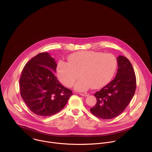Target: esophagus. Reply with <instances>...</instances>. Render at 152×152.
Returning <instances> with one entry per match:
<instances>
[{
  "instance_id": "obj_1",
  "label": "esophagus",
  "mask_w": 152,
  "mask_h": 152,
  "mask_svg": "<svg viewBox=\"0 0 152 152\" xmlns=\"http://www.w3.org/2000/svg\"><path fill=\"white\" fill-rule=\"evenodd\" d=\"M80 95L82 96H84V97H87L89 96V94L88 93H80Z\"/></svg>"
}]
</instances>
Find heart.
<instances>
[{"label": "heart", "mask_w": 152, "mask_h": 152, "mask_svg": "<svg viewBox=\"0 0 152 152\" xmlns=\"http://www.w3.org/2000/svg\"><path fill=\"white\" fill-rule=\"evenodd\" d=\"M69 62L59 61L57 66V75L60 81L71 87L75 85L79 91H86L91 86L94 88L106 84L114 76L117 66V61L111 53L80 51L68 57Z\"/></svg>", "instance_id": "obj_1"}]
</instances>
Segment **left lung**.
<instances>
[{
	"instance_id": "8db88e82",
	"label": "left lung",
	"mask_w": 152,
	"mask_h": 152,
	"mask_svg": "<svg viewBox=\"0 0 152 152\" xmlns=\"http://www.w3.org/2000/svg\"><path fill=\"white\" fill-rule=\"evenodd\" d=\"M117 60L115 77L94 94L97 103L90 108L93 115L102 119L113 118L121 114L132 99L136 90V76L131 62L121 55Z\"/></svg>"
}]
</instances>
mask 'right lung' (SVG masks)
<instances>
[{
    "mask_svg": "<svg viewBox=\"0 0 152 152\" xmlns=\"http://www.w3.org/2000/svg\"><path fill=\"white\" fill-rule=\"evenodd\" d=\"M57 64L48 52L32 58L24 67L20 79V94L35 114L51 116L66 106L72 91L54 75Z\"/></svg>",
    "mask_w": 152,
    "mask_h": 152,
    "instance_id": "1",
    "label": "right lung"
}]
</instances>
